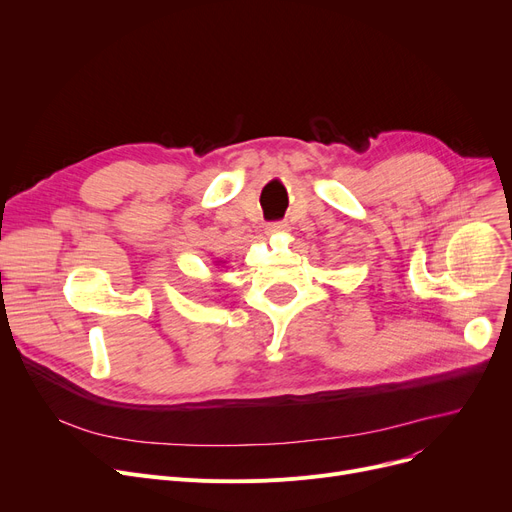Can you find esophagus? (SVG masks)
<instances>
[{
	"instance_id": "esophagus-1",
	"label": "esophagus",
	"mask_w": 512,
	"mask_h": 512,
	"mask_svg": "<svg viewBox=\"0 0 512 512\" xmlns=\"http://www.w3.org/2000/svg\"><path fill=\"white\" fill-rule=\"evenodd\" d=\"M288 224L286 222H274V224H267V232L274 234V232H286Z\"/></svg>"
}]
</instances>
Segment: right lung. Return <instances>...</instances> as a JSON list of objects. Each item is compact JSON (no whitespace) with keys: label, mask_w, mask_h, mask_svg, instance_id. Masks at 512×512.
I'll return each mask as SVG.
<instances>
[{"label":"right lung","mask_w":512,"mask_h":512,"mask_svg":"<svg viewBox=\"0 0 512 512\" xmlns=\"http://www.w3.org/2000/svg\"><path fill=\"white\" fill-rule=\"evenodd\" d=\"M218 263H220V261H218Z\"/></svg>","instance_id":"obj_1"}]
</instances>
